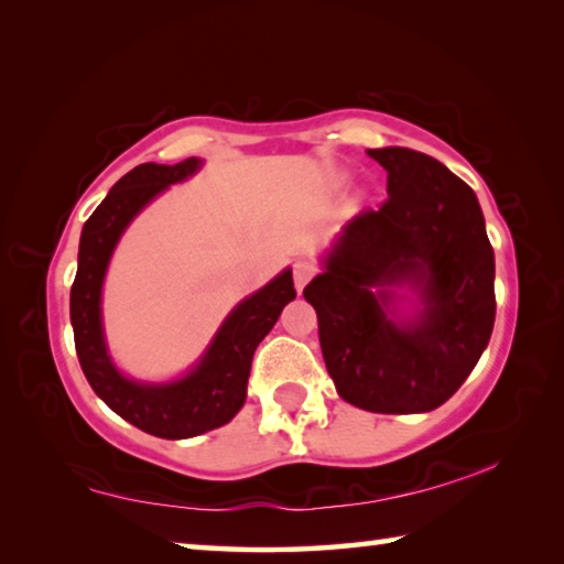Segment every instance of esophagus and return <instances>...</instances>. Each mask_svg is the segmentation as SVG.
I'll list each match as a JSON object with an SVG mask.
<instances>
[{
  "label": "esophagus",
  "mask_w": 564,
  "mask_h": 564,
  "mask_svg": "<svg viewBox=\"0 0 564 564\" xmlns=\"http://www.w3.org/2000/svg\"><path fill=\"white\" fill-rule=\"evenodd\" d=\"M316 265H313L311 261H295L293 263V281H295V289L303 291L305 283H308L313 275H316Z\"/></svg>",
  "instance_id": "obj_1"
}]
</instances>
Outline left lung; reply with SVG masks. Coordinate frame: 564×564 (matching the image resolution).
<instances>
[{"label":"left lung","instance_id":"left-lung-1","mask_svg":"<svg viewBox=\"0 0 564 564\" xmlns=\"http://www.w3.org/2000/svg\"><path fill=\"white\" fill-rule=\"evenodd\" d=\"M388 171V198L346 224L303 289L316 308L328 376L346 403L370 413L443 405L488 348L495 253L475 191L413 149H368ZM408 282L421 308L400 322L389 305Z\"/></svg>","mask_w":564,"mask_h":564}]
</instances>
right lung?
<instances>
[{"instance_id": "obj_1", "label": "right lung", "mask_w": 564, "mask_h": 564, "mask_svg": "<svg viewBox=\"0 0 564 564\" xmlns=\"http://www.w3.org/2000/svg\"><path fill=\"white\" fill-rule=\"evenodd\" d=\"M191 156L174 166L141 164L111 186L82 228L79 269L72 283V328L82 370L104 403L149 435L181 441L226 425L243 408L248 373L259 343L275 326L285 303L295 299L293 273L285 269L228 313L198 366L171 383H137L113 366L101 328V283L109 259L133 216L169 188L196 174Z\"/></svg>"}]
</instances>
